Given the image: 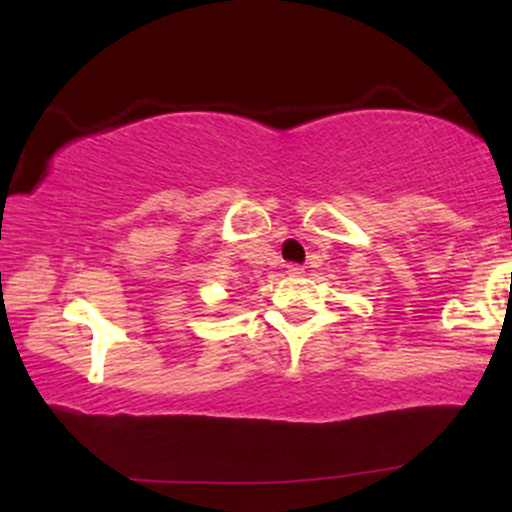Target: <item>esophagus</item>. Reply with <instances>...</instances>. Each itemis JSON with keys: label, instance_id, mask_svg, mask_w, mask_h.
<instances>
[{"label": "esophagus", "instance_id": "1", "mask_svg": "<svg viewBox=\"0 0 512 512\" xmlns=\"http://www.w3.org/2000/svg\"><path fill=\"white\" fill-rule=\"evenodd\" d=\"M286 272H289L291 276H301L303 267H301V264H289V267H286Z\"/></svg>", "mask_w": 512, "mask_h": 512}]
</instances>
